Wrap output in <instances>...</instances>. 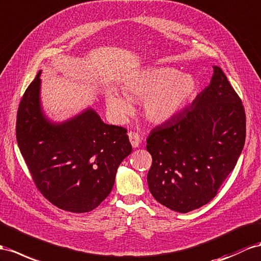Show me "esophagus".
I'll use <instances>...</instances> for the list:
<instances>
[{
	"mask_svg": "<svg viewBox=\"0 0 261 261\" xmlns=\"http://www.w3.org/2000/svg\"><path fill=\"white\" fill-rule=\"evenodd\" d=\"M129 139H130V142H131V145L133 146V148H138V146L140 145V142H141V140H140V137L138 133L136 132H129Z\"/></svg>",
	"mask_w": 261,
	"mask_h": 261,
	"instance_id": "1",
	"label": "esophagus"
}]
</instances>
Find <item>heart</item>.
I'll use <instances>...</instances> for the list:
<instances>
[{
    "label": "heart",
    "mask_w": 261,
    "mask_h": 261,
    "mask_svg": "<svg viewBox=\"0 0 261 261\" xmlns=\"http://www.w3.org/2000/svg\"><path fill=\"white\" fill-rule=\"evenodd\" d=\"M197 89V80L193 75L161 66L145 69L126 80L122 92L130 100L144 101L143 113L146 120L162 124L176 117L194 98ZM126 98L117 92H110L107 99L111 115L118 121H123L133 111Z\"/></svg>",
    "instance_id": "b5f03b06"
}]
</instances>
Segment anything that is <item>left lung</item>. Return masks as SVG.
Segmentation results:
<instances>
[{"label": "left lung", "instance_id": "left-lung-1", "mask_svg": "<svg viewBox=\"0 0 261 261\" xmlns=\"http://www.w3.org/2000/svg\"><path fill=\"white\" fill-rule=\"evenodd\" d=\"M189 109L153 129L151 194L160 204L189 213L207 204L235 168L246 139L242 100L218 66Z\"/></svg>", "mask_w": 261, "mask_h": 261}]
</instances>
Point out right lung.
Instances as JSON below:
<instances>
[{
  "label": "right lung",
  "mask_w": 261,
  "mask_h": 261,
  "mask_svg": "<svg viewBox=\"0 0 261 261\" xmlns=\"http://www.w3.org/2000/svg\"><path fill=\"white\" fill-rule=\"evenodd\" d=\"M42 70L17 111L16 140L42 194L61 210L87 213L110 194L120 163L132 152L122 126L105 123L91 107L64 121L49 119L41 100Z\"/></svg>",
  "instance_id": "1"
}]
</instances>
